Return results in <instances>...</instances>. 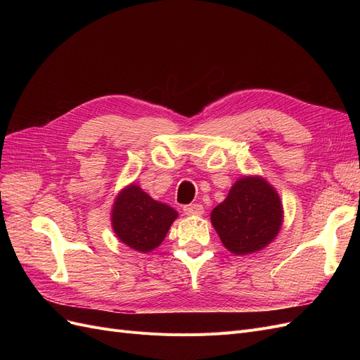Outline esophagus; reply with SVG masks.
Here are the masks:
<instances>
[{"mask_svg":"<svg viewBox=\"0 0 360 360\" xmlns=\"http://www.w3.org/2000/svg\"><path fill=\"white\" fill-rule=\"evenodd\" d=\"M183 212L188 216H201L204 213V207L201 204H189L183 207Z\"/></svg>","mask_w":360,"mask_h":360,"instance_id":"obj_1","label":"esophagus"}]
</instances>
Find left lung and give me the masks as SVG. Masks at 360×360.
I'll return each instance as SVG.
<instances>
[{
  "mask_svg": "<svg viewBox=\"0 0 360 360\" xmlns=\"http://www.w3.org/2000/svg\"><path fill=\"white\" fill-rule=\"evenodd\" d=\"M224 246L236 255L264 249L278 236L284 210L278 192L263 177L238 179L210 214Z\"/></svg>",
  "mask_w": 360,
  "mask_h": 360,
  "instance_id": "obj_1",
  "label": "left lung"
}]
</instances>
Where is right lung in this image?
Here are the masks:
<instances>
[{
	"mask_svg": "<svg viewBox=\"0 0 360 360\" xmlns=\"http://www.w3.org/2000/svg\"><path fill=\"white\" fill-rule=\"evenodd\" d=\"M179 213L132 183L117 195L111 222L117 237L129 248L150 252L165 238Z\"/></svg>",
	"mask_w": 360,
	"mask_h": 360,
	"instance_id": "obj_1",
	"label": "right lung"
}]
</instances>
